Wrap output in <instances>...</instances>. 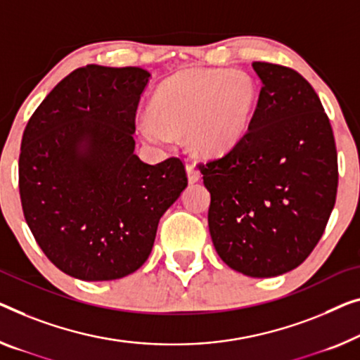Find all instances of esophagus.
<instances>
[{"label": "esophagus", "mask_w": 360, "mask_h": 360, "mask_svg": "<svg viewBox=\"0 0 360 360\" xmlns=\"http://www.w3.org/2000/svg\"><path fill=\"white\" fill-rule=\"evenodd\" d=\"M187 169V179H189V182H198L200 181V171H198L194 165L192 163H187L186 166Z\"/></svg>", "instance_id": "esophagus-1"}]
</instances>
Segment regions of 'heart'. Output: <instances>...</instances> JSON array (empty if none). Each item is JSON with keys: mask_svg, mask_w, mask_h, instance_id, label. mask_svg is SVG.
Wrapping results in <instances>:
<instances>
[{"mask_svg": "<svg viewBox=\"0 0 360 360\" xmlns=\"http://www.w3.org/2000/svg\"><path fill=\"white\" fill-rule=\"evenodd\" d=\"M257 98L259 87L245 71L187 68L158 85L137 127L153 143L186 134L195 153L218 157L243 141Z\"/></svg>", "mask_w": 360, "mask_h": 360, "instance_id": "1", "label": "heart"}]
</instances>
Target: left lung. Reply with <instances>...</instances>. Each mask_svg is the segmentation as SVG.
I'll list each match as a JSON object with an SVG mask.
<instances>
[{"mask_svg": "<svg viewBox=\"0 0 360 360\" xmlns=\"http://www.w3.org/2000/svg\"><path fill=\"white\" fill-rule=\"evenodd\" d=\"M252 68L262 89L248 132L198 169L212 195L208 228L218 255L243 275L270 278L302 264L323 234L338 155L312 85L280 64Z\"/></svg>", "mask_w": 360, "mask_h": 360, "instance_id": "1", "label": "left lung"}]
</instances>
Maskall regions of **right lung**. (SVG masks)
Segmentation results:
<instances>
[{
  "instance_id": "1",
  "label": "right lung",
  "mask_w": 360,
  "mask_h": 360,
  "mask_svg": "<svg viewBox=\"0 0 360 360\" xmlns=\"http://www.w3.org/2000/svg\"><path fill=\"white\" fill-rule=\"evenodd\" d=\"M150 72L87 64L27 122L19 155L25 221L53 265L84 281L120 280L152 252L160 218L187 187L184 165L134 153Z\"/></svg>"
}]
</instances>
